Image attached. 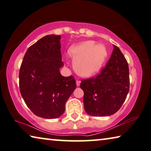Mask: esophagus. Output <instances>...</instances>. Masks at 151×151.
<instances>
[{"label": "esophagus", "mask_w": 151, "mask_h": 151, "mask_svg": "<svg viewBox=\"0 0 151 151\" xmlns=\"http://www.w3.org/2000/svg\"><path fill=\"white\" fill-rule=\"evenodd\" d=\"M80 83H81L80 80H77V81H76V84H77V86H79L80 85Z\"/></svg>", "instance_id": "1"}]
</instances>
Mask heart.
<instances>
[{
	"label": "heart",
	"instance_id": "obj_1",
	"mask_svg": "<svg viewBox=\"0 0 151 151\" xmlns=\"http://www.w3.org/2000/svg\"><path fill=\"white\" fill-rule=\"evenodd\" d=\"M69 52L75 61L76 72L83 77H90L99 72L107 56L105 46H95L92 42L72 46Z\"/></svg>",
	"mask_w": 151,
	"mask_h": 151
}]
</instances>
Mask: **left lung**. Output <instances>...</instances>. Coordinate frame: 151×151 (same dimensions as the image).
Masks as SVG:
<instances>
[{"label":"left lung","instance_id":"8db88e82","mask_svg":"<svg viewBox=\"0 0 151 151\" xmlns=\"http://www.w3.org/2000/svg\"><path fill=\"white\" fill-rule=\"evenodd\" d=\"M129 67L117 46L107 63L95 77L81 80L83 105L92 116L113 115L121 108L129 90Z\"/></svg>","mask_w":151,"mask_h":151}]
</instances>
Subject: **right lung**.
<instances>
[{"mask_svg": "<svg viewBox=\"0 0 151 151\" xmlns=\"http://www.w3.org/2000/svg\"><path fill=\"white\" fill-rule=\"evenodd\" d=\"M61 36L47 35L30 46L21 65L20 93L26 105L38 117L55 119L76 88L73 76H62Z\"/></svg>", "mask_w": 151, "mask_h": 151, "instance_id": "add662e5", "label": "right lung"}]
</instances>
